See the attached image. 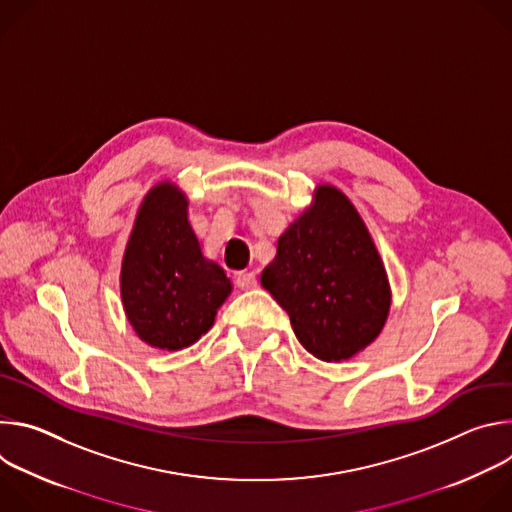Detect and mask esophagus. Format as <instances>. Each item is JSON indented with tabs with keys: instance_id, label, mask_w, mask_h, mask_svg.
<instances>
[{
	"instance_id": "1",
	"label": "esophagus",
	"mask_w": 512,
	"mask_h": 512,
	"mask_svg": "<svg viewBox=\"0 0 512 512\" xmlns=\"http://www.w3.org/2000/svg\"><path fill=\"white\" fill-rule=\"evenodd\" d=\"M235 281H237V285H239L241 289H253V287H257V275H255L253 271H241V273H237Z\"/></svg>"
}]
</instances>
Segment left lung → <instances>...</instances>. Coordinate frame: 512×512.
<instances>
[{
	"mask_svg": "<svg viewBox=\"0 0 512 512\" xmlns=\"http://www.w3.org/2000/svg\"><path fill=\"white\" fill-rule=\"evenodd\" d=\"M261 285L289 314L302 346L324 362L348 360L373 344L393 300L367 225L332 184H318L310 206L281 233Z\"/></svg>",
	"mask_w": 512,
	"mask_h": 512,
	"instance_id": "8db88e82",
	"label": "left lung"
}]
</instances>
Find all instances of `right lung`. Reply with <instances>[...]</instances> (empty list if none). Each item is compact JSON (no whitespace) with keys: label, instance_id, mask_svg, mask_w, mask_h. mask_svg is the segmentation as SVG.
Masks as SVG:
<instances>
[{"label":"right lung","instance_id":"right-lung-1","mask_svg":"<svg viewBox=\"0 0 512 512\" xmlns=\"http://www.w3.org/2000/svg\"><path fill=\"white\" fill-rule=\"evenodd\" d=\"M119 289L137 338L168 352L206 334L231 296V277L204 257L188 218V196L172 180L154 184L137 208Z\"/></svg>","mask_w":512,"mask_h":512}]
</instances>
